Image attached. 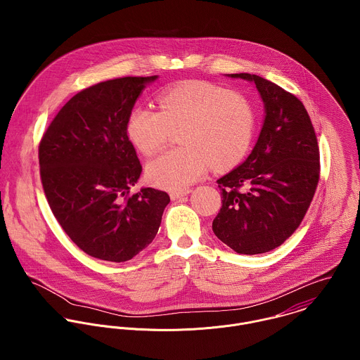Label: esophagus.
Here are the masks:
<instances>
[{
    "label": "esophagus",
    "mask_w": 360,
    "mask_h": 360,
    "mask_svg": "<svg viewBox=\"0 0 360 360\" xmlns=\"http://www.w3.org/2000/svg\"><path fill=\"white\" fill-rule=\"evenodd\" d=\"M187 194H190V190H180V191H172V193H170V198H172L173 201H176V200H179V198H183V197H186Z\"/></svg>",
    "instance_id": "34e87169"
}]
</instances>
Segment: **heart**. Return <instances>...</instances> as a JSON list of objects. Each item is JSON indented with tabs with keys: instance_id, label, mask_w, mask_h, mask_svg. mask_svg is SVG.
<instances>
[{
	"instance_id": "heart-1",
	"label": "heart",
	"mask_w": 360,
	"mask_h": 360,
	"mask_svg": "<svg viewBox=\"0 0 360 360\" xmlns=\"http://www.w3.org/2000/svg\"><path fill=\"white\" fill-rule=\"evenodd\" d=\"M158 103L159 109L136 108L127 123L129 137L146 155L165 147L173 129L184 127V147L167 150L148 165L155 186L187 188L205 174L209 163L213 169H230L248 154L257 115L243 94L209 82H184L163 90Z\"/></svg>"
}]
</instances>
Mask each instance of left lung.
Returning a JSON list of instances; mask_svg holds the SVG:
<instances>
[{"label": "left lung", "instance_id": "8db88e82", "mask_svg": "<svg viewBox=\"0 0 360 360\" xmlns=\"http://www.w3.org/2000/svg\"><path fill=\"white\" fill-rule=\"evenodd\" d=\"M266 116L248 159L217 180L221 207L216 237L237 254L257 255L280 247L304 220L320 179V153L308 112L294 94L250 73Z\"/></svg>", "mask_w": 360, "mask_h": 360}]
</instances>
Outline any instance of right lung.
Wrapping results in <instances>:
<instances>
[{
	"label": "right lung",
	"instance_id": "obj_1",
	"mask_svg": "<svg viewBox=\"0 0 360 360\" xmlns=\"http://www.w3.org/2000/svg\"><path fill=\"white\" fill-rule=\"evenodd\" d=\"M150 77H122L89 87L65 103L39 146L40 177L52 213L87 255L126 262L158 233L167 193L130 194L143 166L127 136L137 97Z\"/></svg>",
	"mask_w": 360,
	"mask_h": 360
}]
</instances>
